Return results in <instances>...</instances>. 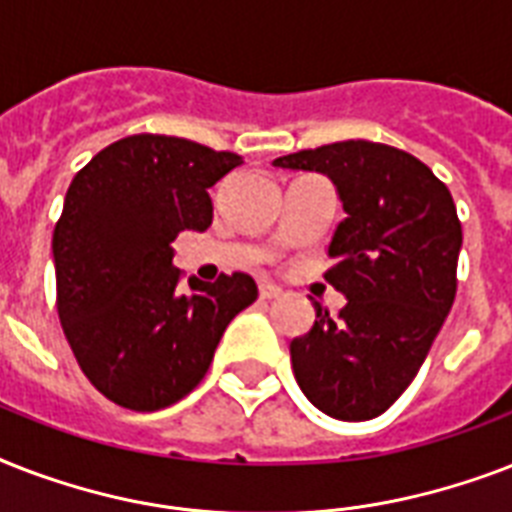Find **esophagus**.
Instances as JSON below:
<instances>
[{
  "instance_id": "34e87169",
  "label": "esophagus",
  "mask_w": 512,
  "mask_h": 512,
  "mask_svg": "<svg viewBox=\"0 0 512 512\" xmlns=\"http://www.w3.org/2000/svg\"><path fill=\"white\" fill-rule=\"evenodd\" d=\"M281 295V287H276V284H271V281H263L260 284V297L263 300H273V297Z\"/></svg>"
}]
</instances>
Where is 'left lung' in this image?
<instances>
[{
  "instance_id": "obj_1",
  "label": "left lung",
  "mask_w": 512,
  "mask_h": 512,
  "mask_svg": "<svg viewBox=\"0 0 512 512\" xmlns=\"http://www.w3.org/2000/svg\"><path fill=\"white\" fill-rule=\"evenodd\" d=\"M273 167L327 175L345 220L324 279L348 297L337 319L313 303L289 345L308 401L329 417L372 420L417 377L457 295L462 225L428 164L385 143L342 140L279 156Z\"/></svg>"
}]
</instances>
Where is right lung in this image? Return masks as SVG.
Masks as SVG:
<instances>
[{
  "mask_svg": "<svg viewBox=\"0 0 512 512\" xmlns=\"http://www.w3.org/2000/svg\"><path fill=\"white\" fill-rule=\"evenodd\" d=\"M241 156L170 135L103 148L68 185L52 233L58 316L87 380L114 404L156 412L207 374L225 327L257 300L247 273L215 284L172 265L180 231L212 225L209 188Z\"/></svg>",
  "mask_w": 512,
  "mask_h": 512,
  "instance_id": "add662e5",
  "label": "right lung"
}]
</instances>
